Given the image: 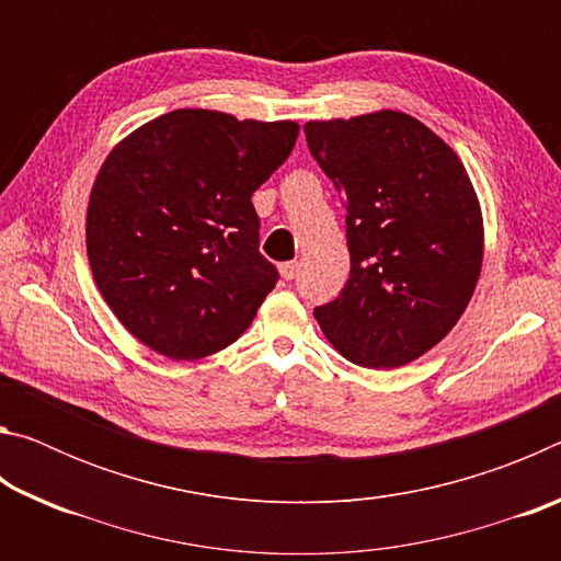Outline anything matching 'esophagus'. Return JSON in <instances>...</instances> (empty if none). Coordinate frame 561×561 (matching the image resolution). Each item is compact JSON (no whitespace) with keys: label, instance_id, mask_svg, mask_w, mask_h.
Wrapping results in <instances>:
<instances>
[{"label":"esophagus","instance_id":"obj_1","mask_svg":"<svg viewBox=\"0 0 561 561\" xmlns=\"http://www.w3.org/2000/svg\"><path fill=\"white\" fill-rule=\"evenodd\" d=\"M297 272H299V264L297 262H284V264H279V274L287 282H291L294 277H297Z\"/></svg>","mask_w":561,"mask_h":561}]
</instances>
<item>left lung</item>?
<instances>
[{"label":"left lung","mask_w":561,"mask_h":561,"mask_svg":"<svg viewBox=\"0 0 561 561\" xmlns=\"http://www.w3.org/2000/svg\"><path fill=\"white\" fill-rule=\"evenodd\" d=\"M344 197L351 272L314 309L341 356L398 368L458 324L482 267V215L460 158L421 121L378 111L304 126Z\"/></svg>","instance_id":"obj_1"}]
</instances>
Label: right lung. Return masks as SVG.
<instances>
[{
	"label": "right lung",
	"instance_id": "1",
	"mask_svg": "<svg viewBox=\"0 0 561 561\" xmlns=\"http://www.w3.org/2000/svg\"><path fill=\"white\" fill-rule=\"evenodd\" d=\"M299 126L180 108L111 150L91 190L87 250L113 314L158 354L195 360L252 324L279 272L252 195Z\"/></svg>",
	"mask_w": 561,
	"mask_h": 561
}]
</instances>
